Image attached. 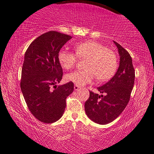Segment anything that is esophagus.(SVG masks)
<instances>
[{
    "label": "esophagus",
    "mask_w": 154,
    "mask_h": 154,
    "mask_svg": "<svg viewBox=\"0 0 154 154\" xmlns=\"http://www.w3.org/2000/svg\"><path fill=\"white\" fill-rule=\"evenodd\" d=\"M79 89H80V87L79 86V85H74V90L75 91H78Z\"/></svg>",
    "instance_id": "34e87169"
}]
</instances>
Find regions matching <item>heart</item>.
<instances>
[{"instance_id":"obj_1","label":"heart","mask_w":154,"mask_h":154,"mask_svg":"<svg viewBox=\"0 0 154 154\" xmlns=\"http://www.w3.org/2000/svg\"><path fill=\"white\" fill-rule=\"evenodd\" d=\"M75 54L66 48H62L58 54V61L62 67L69 69L75 65L78 57L87 58L85 69H78L66 75V80L82 86L90 83L96 75L99 80H107L112 78L117 69V57L112 50L96 41H88L75 45Z\"/></svg>"}]
</instances>
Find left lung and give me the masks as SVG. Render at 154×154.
I'll return each instance as SVG.
<instances>
[{
	"mask_svg": "<svg viewBox=\"0 0 154 154\" xmlns=\"http://www.w3.org/2000/svg\"><path fill=\"white\" fill-rule=\"evenodd\" d=\"M118 49L120 65L109 81L98 87L105 96L89 91V98L85 103L87 116L96 123L106 125L118 117L128 104L134 85L135 70L132 58L126 49L113 41Z\"/></svg>",
	"mask_w": 154,
	"mask_h": 154,
	"instance_id": "8db88e82",
	"label": "left lung"
}]
</instances>
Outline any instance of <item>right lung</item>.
I'll return each instance as SVG.
<instances>
[{
	"mask_svg": "<svg viewBox=\"0 0 154 154\" xmlns=\"http://www.w3.org/2000/svg\"><path fill=\"white\" fill-rule=\"evenodd\" d=\"M71 38L69 35L50 31L36 38L25 54L20 89L30 112L44 123L62 117L66 98L74 91L72 82L56 85L63 74L58 54Z\"/></svg>",
	"mask_w": 154,
	"mask_h": 154,
	"instance_id": "add662e5",
	"label": "right lung"
}]
</instances>
